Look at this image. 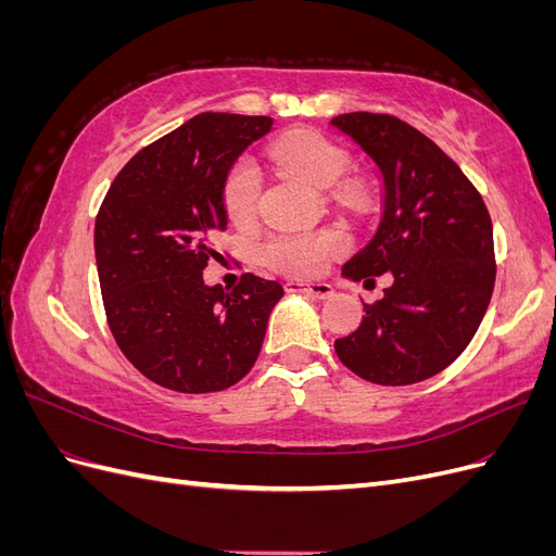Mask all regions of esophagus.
Instances as JSON below:
<instances>
[{
	"label": "esophagus",
	"mask_w": 556,
	"mask_h": 556,
	"mask_svg": "<svg viewBox=\"0 0 556 556\" xmlns=\"http://www.w3.org/2000/svg\"><path fill=\"white\" fill-rule=\"evenodd\" d=\"M285 290L288 292H306L315 299H329L333 296V288L329 282H299V280H288L285 282Z\"/></svg>",
	"instance_id": "obj_1"
}]
</instances>
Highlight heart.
<instances>
[{
    "label": "heart",
    "instance_id": "obj_1",
    "mask_svg": "<svg viewBox=\"0 0 556 556\" xmlns=\"http://www.w3.org/2000/svg\"><path fill=\"white\" fill-rule=\"evenodd\" d=\"M271 160L280 169L306 180L317 190H329L339 182L348 166L350 155L339 143L311 129H294L280 137L271 146ZM260 174L250 162H237L225 178L223 204L231 225L248 227L257 215ZM336 197L345 204H359L364 190L357 180L341 182ZM348 248V239L341 231H317V233H276L262 245V262L278 274L294 278L317 276L327 262Z\"/></svg>",
    "mask_w": 556,
    "mask_h": 556
}]
</instances>
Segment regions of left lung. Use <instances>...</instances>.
Instances as JSON below:
<instances>
[{
	"label": "left lung",
	"instance_id": "1",
	"mask_svg": "<svg viewBox=\"0 0 556 556\" xmlns=\"http://www.w3.org/2000/svg\"><path fill=\"white\" fill-rule=\"evenodd\" d=\"M331 125L376 162L384 201L376 237L343 276L392 285L364 304L357 331L336 355L376 384L441 374L473 339L496 280L492 217L464 172L422 131L387 113H343Z\"/></svg>",
	"mask_w": 556,
	"mask_h": 556
}]
</instances>
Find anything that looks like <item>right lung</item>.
I'll return each instance as SVG.
<instances>
[{
  "mask_svg": "<svg viewBox=\"0 0 556 556\" xmlns=\"http://www.w3.org/2000/svg\"><path fill=\"white\" fill-rule=\"evenodd\" d=\"M274 117L199 113L139 150L94 223V257L115 343L139 371L182 394L220 392L257 362L280 282H204L227 229L225 178Z\"/></svg>",
  "mask_w": 556,
  "mask_h": 556,
  "instance_id": "1",
  "label": "right lung"
}]
</instances>
